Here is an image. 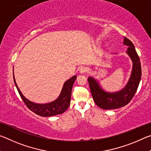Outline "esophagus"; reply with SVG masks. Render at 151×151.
<instances>
[{"mask_svg":"<svg viewBox=\"0 0 151 151\" xmlns=\"http://www.w3.org/2000/svg\"><path fill=\"white\" fill-rule=\"evenodd\" d=\"M79 72H80L81 74H85L87 72V68L85 67V66H83V67H81L80 68Z\"/></svg>","mask_w":151,"mask_h":151,"instance_id":"obj_1","label":"esophagus"}]
</instances>
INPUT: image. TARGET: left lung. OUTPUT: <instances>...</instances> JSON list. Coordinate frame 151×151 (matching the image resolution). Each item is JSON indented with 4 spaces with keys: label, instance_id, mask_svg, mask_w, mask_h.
Masks as SVG:
<instances>
[{
    "label": "left lung",
    "instance_id": "1",
    "mask_svg": "<svg viewBox=\"0 0 151 151\" xmlns=\"http://www.w3.org/2000/svg\"><path fill=\"white\" fill-rule=\"evenodd\" d=\"M123 44L129 47L127 53L132 61L131 75L124 88L116 93H108L102 88L98 81L93 77L89 76L88 78L94 103L104 110L119 109L127 105L136 93L141 78V65L134 45L126 37H124Z\"/></svg>",
    "mask_w": 151,
    "mask_h": 151
}]
</instances>
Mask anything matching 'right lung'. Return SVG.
<instances>
[{"label":"right lung","instance_id":"1","mask_svg":"<svg viewBox=\"0 0 151 151\" xmlns=\"http://www.w3.org/2000/svg\"><path fill=\"white\" fill-rule=\"evenodd\" d=\"M13 78L15 86H16L17 90L19 91L20 96L30 111L39 116H51L62 114L64 112H65L66 109L68 108L70 103L71 92H72L73 86L76 78V76H73L72 78H70L65 82L63 85V87L62 91H61L60 95L58 97L57 100L51 102V103L46 104L34 103L25 98L17 85L14 76V73Z\"/></svg>","mask_w":151,"mask_h":151}]
</instances>
